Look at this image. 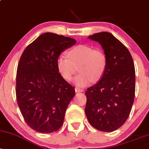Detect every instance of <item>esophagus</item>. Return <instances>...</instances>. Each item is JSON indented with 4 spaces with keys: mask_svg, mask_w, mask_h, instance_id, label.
<instances>
[{
    "mask_svg": "<svg viewBox=\"0 0 149 149\" xmlns=\"http://www.w3.org/2000/svg\"><path fill=\"white\" fill-rule=\"evenodd\" d=\"M75 91H76V93H78V92H83V90H82V89H80V88H75Z\"/></svg>",
    "mask_w": 149,
    "mask_h": 149,
    "instance_id": "1",
    "label": "esophagus"
}]
</instances>
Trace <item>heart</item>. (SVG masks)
I'll return each mask as SVG.
<instances>
[{
	"label": "heart",
	"instance_id": "obj_1",
	"mask_svg": "<svg viewBox=\"0 0 149 149\" xmlns=\"http://www.w3.org/2000/svg\"><path fill=\"white\" fill-rule=\"evenodd\" d=\"M68 56L61 54L58 57V72L64 79L70 80L78 66L80 73L73 79V83L78 88L88 86L92 81L96 83L105 73L107 58L102 50L94 49L87 45H79L70 49Z\"/></svg>",
	"mask_w": 149,
	"mask_h": 149
}]
</instances>
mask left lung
Segmentation results:
<instances>
[{
	"label": "left lung",
	"instance_id": "1",
	"mask_svg": "<svg viewBox=\"0 0 149 149\" xmlns=\"http://www.w3.org/2000/svg\"><path fill=\"white\" fill-rule=\"evenodd\" d=\"M99 42L107 58L102 78L85 92V112L90 124L102 132H113L129 117L135 94V70L127 47L109 32L88 37Z\"/></svg>",
	"mask_w": 149,
	"mask_h": 149
}]
</instances>
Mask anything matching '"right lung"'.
I'll use <instances>...</instances> for the list:
<instances>
[{
	"mask_svg": "<svg viewBox=\"0 0 149 149\" xmlns=\"http://www.w3.org/2000/svg\"><path fill=\"white\" fill-rule=\"evenodd\" d=\"M76 43L71 38L47 32L27 46L20 58L17 101L26 123L36 132H53L64 123L75 89L58 72L57 59Z\"/></svg>",
	"mask_w": 149,
	"mask_h": 149,
	"instance_id": "1",
	"label": "right lung"
}]
</instances>
